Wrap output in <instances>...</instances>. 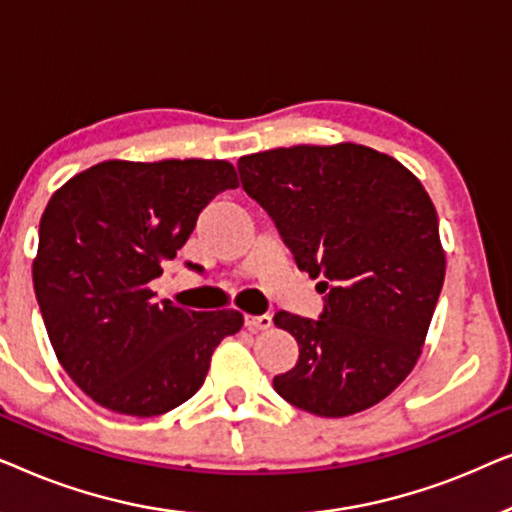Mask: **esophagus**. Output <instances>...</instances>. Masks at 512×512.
<instances>
[{
  "mask_svg": "<svg viewBox=\"0 0 512 512\" xmlns=\"http://www.w3.org/2000/svg\"><path fill=\"white\" fill-rule=\"evenodd\" d=\"M244 326H247V331H251V333L268 331V328L272 326V319L268 317V314H261V317H251V314H247V317H244Z\"/></svg>",
  "mask_w": 512,
  "mask_h": 512,
  "instance_id": "obj_1",
  "label": "esophagus"
}]
</instances>
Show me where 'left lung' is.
Instances as JSON below:
<instances>
[{"label":"left lung","mask_w":512,"mask_h":512,"mask_svg":"<svg viewBox=\"0 0 512 512\" xmlns=\"http://www.w3.org/2000/svg\"><path fill=\"white\" fill-rule=\"evenodd\" d=\"M237 170L326 303L319 319L275 314L300 349L275 391L319 417L373 408L422 356L445 282L429 193L396 158L352 142L251 153Z\"/></svg>","instance_id":"1"}]
</instances>
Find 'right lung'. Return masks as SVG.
I'll return each instance as SVG.
<instances>
[{
	"label": "right lung",
	"mask_w": 512,
	"mask_h": 512,
	"mask_svg": "<svg viewBox=\"0 0 512 512\" xmlns=\"http://www.w3.org/2000/svg\"><path fill=\"white\" fill-rule=\"evenodd\" d=\"M226 188H237L228 160H104L48 200L34 293L60 366L102 408L165 415L202 387L214 349L242 328L237 310L156 303L149 286Z\"/></svg>",
	"instance_id": "right-lung-1"
}]
</instances>
